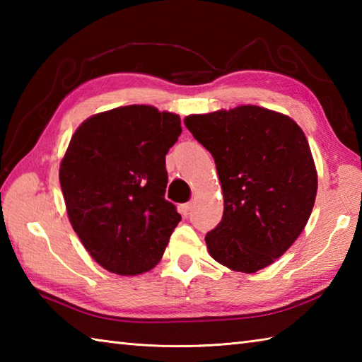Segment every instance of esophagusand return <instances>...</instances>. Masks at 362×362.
Returning a JSON list of instances; mask_svg holds the SVG:
<instances>
[{"instance_id":"obj_1","label":"esophagus","mask_w":362,"mask_h":362,"mask_svg":"<svg viewBox=\"0 0 362 362\" xmlns=\"http://www.w3.org/2000/svg\"><path fill=\"white\" fill-rule=\"evenodd\" d=\"M193 206H194V202H188V204H182L179 209H180V213L183 214V216H189V213H191V210H193Z\"/></svg>"}]
</instances>
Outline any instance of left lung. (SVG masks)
Instances as JSON below:
<instances>
[{"label":"left lung","instance_id":"left-lung-1","mask_svg":"<svg viewBox=\"0 0 362 362\" xmlns=\"http://www.w3.org/2000/svg\"><path fill=\"white\" fill-rule=\"evenodd\" d=\"M185 126L216 163L224 214L205 243L218 263L253 274L302 233L317 193V171L294 119L258 105L189 115Z\"/></svg>","mask_w":362,"mask_h":362}]
</instances>
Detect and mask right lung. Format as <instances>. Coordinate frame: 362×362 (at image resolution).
I'll return each instance as SVG.
<instances>
[{
	"instance_id": "obj_1",
	"label": "right lung",
	"mask_w": 362,
	"mask_h": 362,
	"mask_svg": "<svg viewBox=\"0 0 362 362\" xmlns=\"http://www.w3.org/2000/svg\"><path fill=\"white\" fill-rule=\"evenodd\" d=\"M180 117L152 105L93 115L60 161L68 219L98 264L118 275L151 271L182 216L165 199V157Z\"/></svg>"
}]
</instances>
